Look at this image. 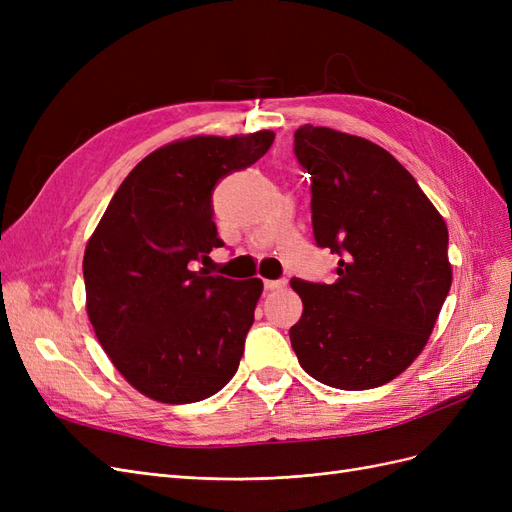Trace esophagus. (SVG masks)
I'll return each instance as SVG.
<instances>
[{"label":"esophagus","instance_id":"1","mask_svg":"<svg viewBox=\"0 0 512 512\" xmlns=\"http://www.w3.org/2000/svg\"><path fill=\"white\" fill-rule=\"evenodd\" d=\"M286 284V280H265V290H282Z\"/></svg>","mask_w":512,"mask_h":512}]
</instances>
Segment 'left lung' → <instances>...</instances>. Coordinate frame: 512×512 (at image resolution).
I'll return each instance as SVG.
<instances>
[{
	"label": "left lung",
	"mask_w": 512,
	"mask_h": 512,
	"mask_svg": "<svg viewBox=\"0 0 512 512\" xmlns=\"http://www.w3.org/2000/svg\"><path fill=\"white\" fill-rule=\"evenodd\" d=\"M294 156L312 175L316 245L339 262L333 284L290 280L303 301L292 350L322 384L376 389L421 354L451 290L446 224L367 138L307 123L294 132Z\"/></svg>",
	"instance_id": "1"
}]
</instances>
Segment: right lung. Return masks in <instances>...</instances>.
<instances>
[{
  "instance_id": "add662e5",
  "label": "right lung",
  "mask_w": 512,
  "mask_h": 512,
  "mask_svg": "<svg viewBox=\"0 0 512 512\" xmlns=\"http://www.w3.org/2000/svg\"><path fill=\"white\" fill-rule=\"evenodd\" d=\"M275 134L192 136L138 162L108 203L85 258L87 316L136 391L192 404L235 376L262 282L194 271L222 247L211 196L252 166Z\"/></svg>"
}]
</instances>
